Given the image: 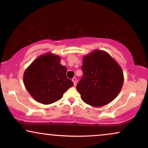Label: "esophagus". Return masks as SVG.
Returning a JSON list of instances; mask_svg holds the SVG:
<instances>
[{
    "label": "esophagus",
    "mask_w": 148,
    "mask_h": 148,
    "mask_svg": "<svg viewBox=\"0 0 148 148\" xmlns=\"http://www.w3.org/2000/svg\"><path fill=\"white\" fill-rule=\"evenodd\" d=\"M72 81H73V83H74V85H75L76 83V78L75 77L73 78H72Z\"/></svg>",
    "instance_id": "34e87169"
}]
</instances>
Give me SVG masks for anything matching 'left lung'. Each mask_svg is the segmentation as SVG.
<instances>
[{
    "label": "left lung",
    "instance_id": "8db88e82",
    "mask_svg": "<svg viewBox=\"0 0 148 148\" xmlns=\"http://www.w3.org/2000/svg\"><path fill=\"white\" fill-rule=\"evenodd\" d=\"M83 75L76 89L84 102L100 107L113 100L119 94L124 74L120 66L107 52L95 50L83 57Z\"/></svg>",
    "mask_w": 148,
    "mask_h": 148
}]
</instances>
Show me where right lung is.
<instances>
[{
  "instance_id": "obj_1",
  "label": "right lung",
  "mask_w": 148,
  "mask_h": 148,
  "mask_svg": "<svg viewBox=\"0 0 148 148\" xmlns=\"http://www.w3.org/2000/svg\"><path fill=\"white\" fill-rule=\"evenodd\" d=\"M60 61L58 55L47 53L35 59L24 72V85L37 102L44 104L57 102L74 85Z\"/></svg>"
}]
</instances>
